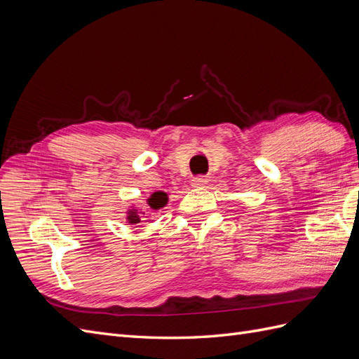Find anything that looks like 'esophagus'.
I'll use <instances>...</instances> for the list:
<instances>
[{
    "label": "esophagus",
    "mask_w": 359,
    "mask_h": 359,
    "mask_svg": "<svg viewBox=\"0 0 359 359\" xmlns=\"http://www.w3.org/2000/svg\"><path fill=\"white\" fill-rule=\"evenodd\" d=\"M208 182V178H205V177H196V178H193L191 180V187H203L205 184Z\"/></svg>",
    "instance_id": "esophagus-1"
}]
</instances>
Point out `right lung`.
Segmentation results:
<instances>
[{"instance_id": "right-lung-1", "label": "right lung", "mask_w": 359, "mask_h": 359, "mask_svg": "<svg viewBox=\"0 0 359 359\" xmlns=\"http://www.w3.org/2000/svg\"><path fill=\"white\" fill-rule=\"evenodd\" d=\"M168 201H169V198H168V194L165 191H154L147 198L145 203H147V206H149L151 210L157 211V210L165 208V206L168 205ZM140 206H145V205L140 203ZM144 215H145V211L140 210L139 206H135V205L128 206L127 211H126V222L128 224H137V223L142 222Z\"/></svg>"}]
</instances>
